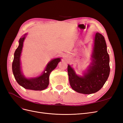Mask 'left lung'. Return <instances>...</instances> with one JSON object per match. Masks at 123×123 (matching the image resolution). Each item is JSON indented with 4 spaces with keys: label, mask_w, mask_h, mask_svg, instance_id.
Returning <instances> with one entry per match:
<instances>
[{
    "label": "left lung",
    "mask_w": 123,
    "mask_h": 123,
    "mask_svg": "<svg viewBox=\"0 0 123 123\" xmlns=\"http://www.w3.org/2000/svg\"><path fill=\"white\" fill-rule=\"evenodd\" d=\"M92 62L84 75H77L70 65L68 73L71 87L77 92L85 94L99 91L107 81L110 73L109 56L104 37L97 32L95 34Z\"/></svg>",
    "instance_id": "obj_1"
}]
</instances>
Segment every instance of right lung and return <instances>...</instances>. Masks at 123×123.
I'll return each instance as SVG.
<instances>
[{"label": "right lung", "instance_id": "obj_1", "mask_svg": "<svg viewBox=\"0 0 123 123\" xmlns=\"http://www.w3.org/2000/svg\"><path fill=\"white\" fill-rule=\"evenodd\" d=\"M27 34H25L19 40V46L15 51L12 63V71L15 79L19 85L26 89L32 90H43L47 88L49 84L50 73L56 67L60 58L51 60L48 63L42 75L31 79H27L23 74L20 67V55L23 47V43Z\"/></svg>", "mask_w": 123, "mask_h": 123}]
</instances>
